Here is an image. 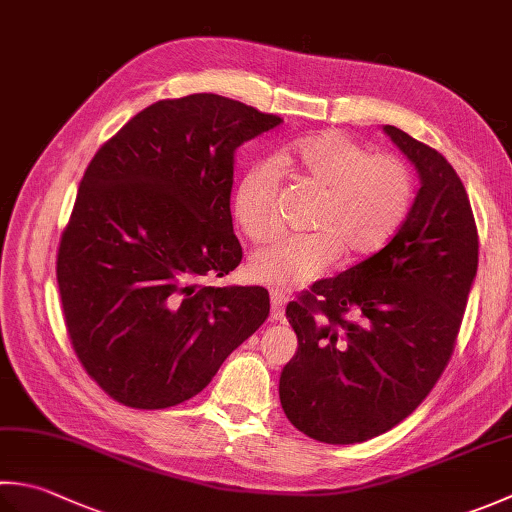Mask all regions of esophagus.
I'll return each mask as SVG.
<instances>
[{
    "label": "esophagus",
    "mask_w": 512,
    "mask_h": 512,
    "mask_svg": "<svg viewBox=\"0 0 512 512\" xmlns=\"http://www.w3.org/2000/svg\"><path fill=\"white\" fill-rule=\"evenodd\" d=\"M270 317L275 319V322H282L284 319V308H286V295L279 293V290H270Z\"/></svg>",
    "instance_id": "34e87169"
}]
</instances>
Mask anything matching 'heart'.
I'll return each instance as SVG.
<instances>
[{
    "label": "heart",
    "mask_w": 512,
    "mask_h": 512,
    "mask_svg": "<svg viewBox=\"0 0 512 512\" xmlns=\"http://www.w3.org/2000/svg\"><path fill=\"white\" fill-rule=\"evenodd\" d=\"M279 164L293 166L324 190L313 233H286L257 248L248 273L257 282L297 288L324 273L337 257H364L382 248L402 226L413 204V177L393 155L370 150L339 133L299 139L279 150ZM233 213L244 233L262 242L277 228V175L268 164L248 168L233 195Z\"/></svg>",
    "instance_id": "b5f03b06"
}]
</instances>
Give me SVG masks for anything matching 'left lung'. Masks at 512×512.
<instances>
[{"label":"left lung","mask_w":512,"mask_h":512,"mask_svg":"<svg viewBox=\"0 0 512 512\" xmlns=\"http://www.w3.org/2000/svg\"><path fill=\"white\" fill-rule=\"evenodd\" d=\"M419 175L395 237L286 306L297 350L279 377L286 417L324 444L386 433L424 402L453 355L477 275V226L444 155L384 126Z\"/></svg>","instance_id":"1"}]
</instances>
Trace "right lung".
<instances>
[{
	"label": "right lung",
	"instance_id": "obj_1",
	"mask_svg": "<svg viewBox=\"0 0 512 512\" xmlns=\"http://www.w3.org/2000/svg\"><path fill=\"white\" fill-rule=\"evenodd\" d=\"M279 124L213 93L164 99L88 164L57 284L79 362L115 402H186L266 322V288L202 279L242 262L230 217L235 150Z\"/></svg>",
	"mask_w": 512,
	"mask_h": 512
}]
</instances>
